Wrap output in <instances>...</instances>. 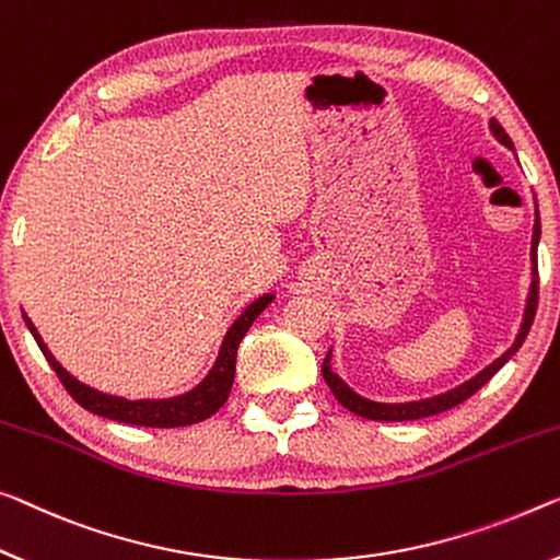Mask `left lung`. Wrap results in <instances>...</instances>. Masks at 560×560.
Segmentation results:
<instances>
[{
  "instance_id": "8db88e82",
  "label": "left lung",
  "mask_w": 560,
  "mask_h": 560,
  "mask_svg": "<svg viewBox=\"0 0 560 560\" xmlns=\"http://www.w3.org/2000/svg\"><path fill=\"white\" fill-rule=\"evenodd\" d=\"M488 127H490V132H493L498 142L505 144L509 150H513L511 137L505 135V130L495 122V119H490ZM538 240H540V220H538V205H536V222H533V240H530V290H528V298H526V310H523V323H521L518 335H515L513 346L505 350L501 358H495L493 363L486 365L478 375H472L470 381L455 385V388L445 390L441 395H433V398L408 400V402H377V400H368V398H363V395H358L346 381H342L338 373H335L332 365H330V358H332V348H330L328 355H325V360H323V377H325V383H328V388L332 390L335 398H338L340 406L348 408L350 412H355V416H360V418H368V420H418V418L438 416V412L460 406V402L468 400L472 393L483 388L490 377H493L498 370H501L515 355V352H518V348L523 346V340H526V335L530 330L533 317H536V307H538Z\"/></svg>"
}]
</instances>
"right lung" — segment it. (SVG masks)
<instances>
[{
    "mask_svg": "<svg viewBox=\"0 0 560 560\" xmlns=\"http://www.w3.org/2000/svg\"><path fill=\"white\" fill-rule=\"evenodd\" d=\"M272 298H275L272 292L257 298L255 303L247 305L243 310V315L230 325L225 340H222L220 346L218 360H214L212 370L202 377L200 385H195L192 390H187L183 395H175V398H160V400H127V398H119V395L94 390L90 385L80 383L74 375L67 373V370L57 363V358L51 355L30 317L24 313L22 317L24 323H27L30 332L34 335V340H37L39 350L45 352L47 363L51 365V370H55L59 381H62L67 393H70L84 410L94 412V416L117 420V423L144 425V428H179V425L200 423V420L214 416V412L225 406V400L230 398V390H232V381H235V358H237L240 342H243L245 332L250 330L255 317L272 303Z\"/></svg>",
    "mask_w": 560,
    "mask_h": 560,
    "instance_id": "right-lung-1",
    "label": "right lung"
}]
</instances>
